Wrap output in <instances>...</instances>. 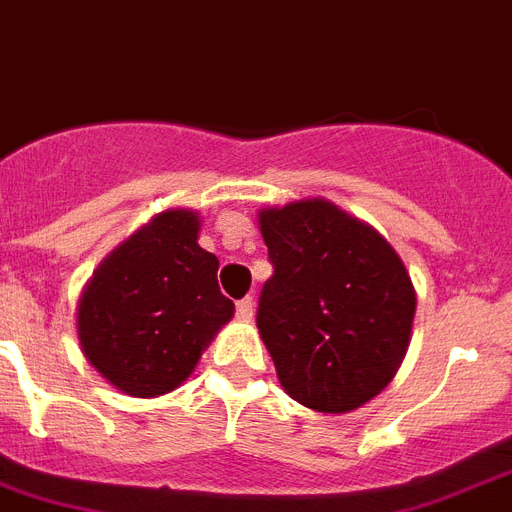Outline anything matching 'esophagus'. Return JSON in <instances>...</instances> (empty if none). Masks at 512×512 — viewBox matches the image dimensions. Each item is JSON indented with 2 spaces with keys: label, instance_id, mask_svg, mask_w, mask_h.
I'll return each mask as SVG.
<instances>
[{
  "label": "esophagus",
  "instance_id": "esophagus-1",
  "mask_svg": "<svg viewBox=\"0 0 512 512\" xmlns=\"http://www.w3.org/2000/svg\"><path fill=\"white\" fill-rule=\"evenodd\" d=\"M235 316L240 322H251L253 319V298H243V301L235 303Z\"/></svg>",
  "mask_w": 512,
  "mask_h": 512
}]
</instances>
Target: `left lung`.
Segmentation results:
<instances>
[{
    "mask_svg": "<svg viewBox=\"0 0 512 512\" xmlns=\"http://www.w3.org/2000/svg\"><path fill=\"white\" fill-rule=\"evenodd\" d=\"M274 274L256 327L285 392L322 413L353 411L390 384L408 350L416 293L374 227L324 198L259 214Z\"/></svg>",
    "mask_w": 512,
    "mask_h": 512,
    "instance_id": "left-lung-1",
    "label": "left lung"
}]
</instances>
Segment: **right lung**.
<instances>
[{
	"label": "right lung",
	"mask_w": 512,
	"mask_h": 512,
	"mask_svg": "<svg viewBox=\"0 0 512 512\" xmlns=\"http://www.w3.org/2000/svg\"><path fill=\"white\" fill-rule=\"evenodd\" d=\"M198 217H154L96 269L78 306L83 353L101 377L135 398L175 390L206 342L232 319L214 253L198 246Z\"/></svg>",
	"instance_id": "1"
}]
</instances>
